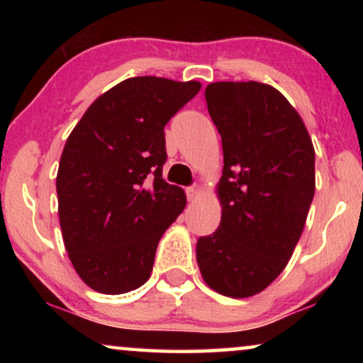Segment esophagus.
Segmentation results:
<instances>
[{"label": "esophagus", "instance_id": "esophagus-1", "mask_svg": "<svg viewBox=\"0 0 363 363\" xmlns=\"http://www.w3.org/2000/svg\"><path fill=\"white\" fill-rule=\"evenodd\" d=\"M186 196H188V200H190V201H196L198 198L201 196V186L200 185L190 186L186 190Z\"/></svg>", "mask_w": 363, "mask_h": 363}]
</instances>
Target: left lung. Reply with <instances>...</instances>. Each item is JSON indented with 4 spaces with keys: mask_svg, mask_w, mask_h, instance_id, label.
I'll return each instance as SVG.
<instances>
[{
    "mask_svg": "<svg viewBox=\"0 0 363 363\" xmlns=\"http://www.w3.org/2000/svg\"><path fill=\"white\" fill-rule=\"evenodd\" d=\"M208 112L223 143L221 223L196 242L203 281L245 299L289 262L315 191V152L299 112L269 84L211 82Z\"/></svg>",
    "mask_w": 363,
    "mask_h": 363,
    "instance_id": "1",
    "label": "left lung"
}]
</instances>
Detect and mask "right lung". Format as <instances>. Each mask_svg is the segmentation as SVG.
Here are the masks:
<instances>
[{"label":"right lung","instance_id":"right-lung-1","mask_svg":"<svg viewBox=\"0 0 363 363\" xmlns=\"http://www.w3.org/2000/svg\"><path fill=\"white\" fill-rule=\"evenodd\" d=\"M200 89L198 81L125 79L67 137L56 177L59 225L91 289L125 294L150 277L158 241L186 205L183 188L162 178L163 127Z\"/></svg>","mask_w":363,"mask_h":363}]
</instances>
